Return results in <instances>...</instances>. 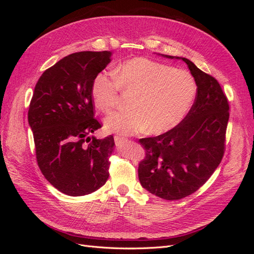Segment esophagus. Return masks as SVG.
Here are the masks:
<instances>
[{"label":"esophagus","instance_id":"esophagus-1","mask_svg":"<svg viewBox=\"0 0 254 254\" xmlns=\"http://www.w3.org/2000/svg\"><path fill=\"white\" fill-rule=\"evenodd\" d=\"M127 141V139L126 137H124V136H120V135H115L114 136V142H115V144L117 145H121V144H123L124 142H126Z\"/></svg>","mask_w":254,"mask_h":254}]
</instances>
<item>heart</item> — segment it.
<instances>
[{
  "label": "heart",
  "mask_w": 254,
  "mask_h": 254,
  "mask_svg": "<svg viewBox=\"0 0 254 254\" xmlns=\"http://www.w3.org/2000/svg\"><path fill=\"white\" fill-rule=\"evenodd\" d=\"M102 71L91 84L97 109L109 112L120 104L121 94L133 95V109L113 112L105 119V128L124 135L148 129L162 133L176 127L193 106L197 84L190 72L147 58H133L114 68Z\"/></svg>",
  "instance_id": "heart-1"
}]
</instances>
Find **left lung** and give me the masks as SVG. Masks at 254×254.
<instances>
[{"label": "left lung", "instance_id": "8db88e82", "mask_svg": "<svg viewBox=\"0 0 254 254\" xmlns=\"http://www.w3.org/2000/svg\"><path fill=\"white\" fill-rule=\"evenodd\" d=\"M181 59L197 84L193 106L167 132L139 140L145 149L139 163L142 187L166 200L193 194L209 180L224 157L230 115L228 98L217 79L189 59Z\"/></svg>", "mask_w": 254, "mask_h": 254}]
</instances>
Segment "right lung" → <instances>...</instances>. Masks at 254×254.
<instances>
[{
	"label": "right lung",
	"instance_id": "obj_1",
	"mask_svg": "<svg viewBox=\"0 0 254 254\" xmlns=\"http://www.w3.org/2000/svg\"><path fill=\"white\" fill-rule=\"evenodd\" d=\"M110 52H78L45 70L38 79L28 108L36 159L54 188L82 196L109 178L114 139L89 136L102 124L94 117L91 84L110 63Z\"/></svg>",
	"mask_w": 254,
	"mask_h": 254
}]
</instances>
